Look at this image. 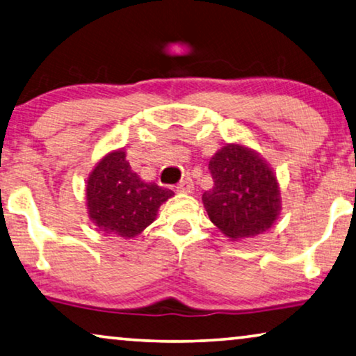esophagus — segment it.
Returning a JSON list of instances; mask_svg holds the SVG:
<instances>
[{"mask_svg": "<svg viewBox=\"0 0 356 356\" xmlns=\"http://www.w3.org/2000/svg\"><path fill=\"white\" fill-rule=\"evenodd\" d=\"M177 192H180V193H190L193 190V182H192V179L190 177H184L182 180H180V182L177 184Z\"/></svg>", "mask_w": 356, "mask_h": 356, "instance_id": "esophagus-1", "label": "esophagus"}]
</instances>
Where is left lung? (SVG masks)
Wrapping results in <instances>:
<instances>
[{
	"mask_svg": "<svg viewBox=\"0 0 356 356\" xmlns=\"http://www.w3.org/2000/svg\"><path fill=\"white\" fill-rule=\"evenodd\" d=\"M212 187L203 203L212 224L230 238H248L273 225L280 190L272 169L256 153L227 145L209 161Z\"/></svg>",
	"mask_w": 356,
	"mask_h": 356,
	"instance_id": "left-lung-1",
	"label": "left lung"
}]
</instances>
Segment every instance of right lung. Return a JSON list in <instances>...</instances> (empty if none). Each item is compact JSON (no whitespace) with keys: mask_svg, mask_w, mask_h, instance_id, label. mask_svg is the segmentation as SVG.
<instances>
[{"mask_svg":"<svg viewBox=\"0 0 356 356\" xmlns=\"http://www.w3.org/2000/svg\"><path fill=\"white\" fill-rule=\"evenodd\" d=\"M172 192L147 184L132 171L124 152L110 153L88 180L89 217L100 232L132 238L155 220L158 208Z\"/></svg>","mask_w":356,"mask_h":356,"instance_id":"right-lung-1","label":"right lung"}]
</instances>
